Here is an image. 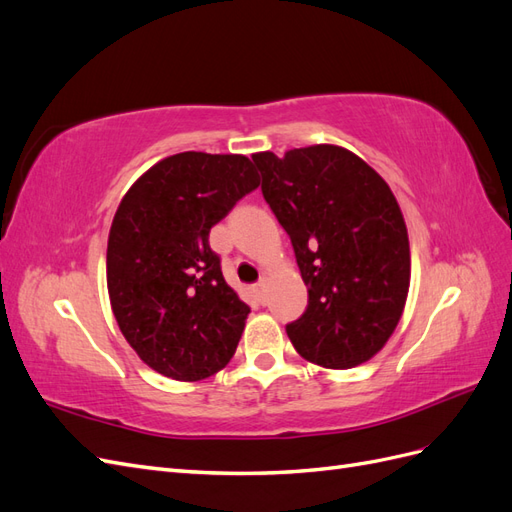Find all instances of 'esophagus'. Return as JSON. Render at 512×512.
Returning a JSON list of instances; mask_svg holds the SVG:
<instances>
[{
	"mask_svg": "<svg viewBox=\"0 0 512 512\" xmlns=\"http://www.w3.org/2000/svg\"><path fill=\"white\" fill-rule=\"evenodd\" d=\"M254 292H256V297H258L260 303H267V284H265V280H260V282L254 286Z\"/></svg>",
	"mask_w": 512,
	"mask_h": 512,
	"instance_id": "esophagus-1",
	"label": "esophagus"
}]
</instances>
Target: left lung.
<instances>
[{"label": "left lung", "instance_id": "8db88e82", "mask_svg": "<svg viewBox=\"0 0 512 512\" xmlns=\"http://www.w3.org/2000/svg\"><path fill=\"white\" fill-rule=\"evenodd\" d=\"M252 160L307 286L303 316L286 324L294 350L329 369L369 361L393 335L410 288L408 230L391 188L337 145Z\"/></svg>", "mask_w": 512, "mask_h": 512}]
</instances>
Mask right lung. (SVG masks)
<instances>
[{
	"label": "right lung",
	"mask_w": 512,
	"mask_h": 512,
	"mask_svg": "<svg viewBox=\"0 0 512 512\" xmlns=\"http://www.w3.org/2000/svg\"><path fill=\"white\" fill-rule=\"evenodd\" d=\"M260 185L250 158L183 151L136 179L108 232L106 284L134 352L196 382L232 359L250 314L209 247V230Z\"/></svg>",
	"instance_id": "add662e5"
}]
</instances>
